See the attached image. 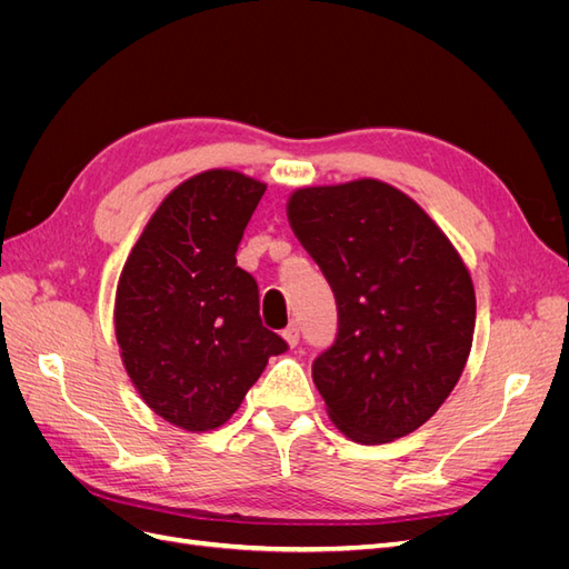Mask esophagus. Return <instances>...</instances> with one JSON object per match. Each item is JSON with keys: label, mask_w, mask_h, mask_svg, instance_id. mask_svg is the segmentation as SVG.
<instances>
[{"label": "esophagus", "mask_w": 569, "mask_h": 569, "mask_svg": "<svg viewBox=\"0 0 569 569\" xmlns=\"http://www.w3.org/2000/svg\"><path fill=\"white\" fill-rule=\"evenodd\" d=\"M282 337L287 339L289 347H297V343H299V325L291 322V325L287 327V330L282 332Z\"/></svg>", "instance_id": "1"}]
</instances>
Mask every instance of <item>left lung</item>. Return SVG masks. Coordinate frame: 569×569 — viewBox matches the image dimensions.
<instances>
[{"instance_id": "8db88e82", "label": "left lung", "mask_w": 569, "mask_h": 569, "mask_svg": "<svg viewBox=\"0 0 569 569\" xmlns=\"http://www.w3.org/2000/svg\"><path fill=\"white\" fill-rule=\"evenodd\" d=\"M289 226L330 282L337 339L313 360L330 420L358 443L416 432L460 380L475 287L437 222L380 180L303 187Z\"/></svg>"}]
</instances>
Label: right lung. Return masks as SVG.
Wrapping results in <instances>:
<instances>
[{
  "instance_id": "obj_1",
  "label": "right lung",
  "mask_w": 569,
  "mask_h": 569,
  "mask_svg": "<svg viewBox=\"0 0 569 569\" xmlns=\"http://www.w3.org/2000/svg\"><path fill=\"white\" fill-rule=\"evenodd\" d=\"M266 184L206 170L147 222L116 289L120 358L144 403L187 432L226 425L287 341L261 322L237 247Z\"/></svg>"
}]
</instances>
